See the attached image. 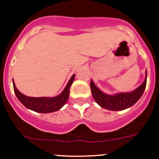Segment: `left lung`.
<instances>
[{
	"label": "left lung",
	"mask_w": 159,
	"mask_h": 159,
	"mask_svg": "<svg viewBox=\"0 0 159 159\" xmlns=\"http://www.w3.org/2000/svg\"><path fill=\"white\" fill-rule=\"evenodd\" d=\"M146 81L147 72L145 81L137 89L132 92L120 93L115 95L104 94L94 85L92 81L90 83V87L93 98L102 108L111 111H121L130 108L139 100L146 87Z\"/></svg>",
	"instance_id": "1"
}]
</instances>
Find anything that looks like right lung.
Listing matches in <instances>:
<instances>
[{
    "mask_svg": "<svg viewBox=\"0 0 159 159\" xmlns=\"http://www.w3.org/2000/svg\"><path fill=\"white\" fill-rule=\"evenodd\" d=\"M75 77V75H72L64 91L58 96L54 98L28 97L17 89L14 81H13V86L17 98L26 108L39 113H50V112L58 111L66 103L69 97L70 87L73 83Z\"/></svg>",
    "mask_w": 159,
    "mask_h": 159,
    "instance_id": "obj_1",
    "label": "right lung"
}]
</instances>
